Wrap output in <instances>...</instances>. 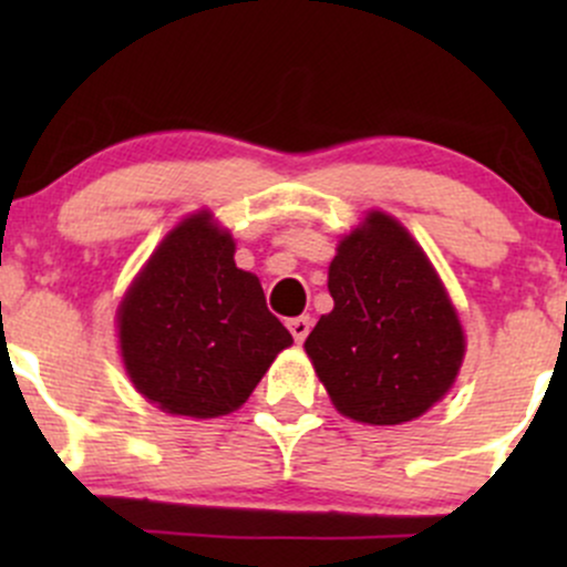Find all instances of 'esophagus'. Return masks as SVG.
<instances>
[{
  "mask_svg": "<svg viewBox=\"0 0 567 567\" xmlns=\"http://www.w3.org/2000/svg\"><path fill=\"white\" fill-rule=\"evenodd\" d=\"M288 330L292 333V338H296V343H303L311 330V320L309 317H292V320H288Z\"/></svg>",
  "mask_w": 567,
  "mask_h": 567,
  "instance_id": "obj_1",
  "label": "esophagus"
}]
</instances>
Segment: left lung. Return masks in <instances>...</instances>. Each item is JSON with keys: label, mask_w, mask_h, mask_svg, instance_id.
<instances>
[{"label": "left lung", "mask_w": 567, "mask_h": 567, "mask_svg": "<svg viewBox=\"0 0 567 567\" xmlns=\"http://www.w3.org/2000/svg\"><path fill=\"white\" fill-rule=\"evenodd\" d=\"M333 311L303 349L338 413L394 426L451 392L464 330L445 285L400 220L368 213L338 245L328 271Z\"/></svg>", "instance_id": "left-lung-1"}]
</instances>
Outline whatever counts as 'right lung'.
Returning a JSON list of instances; mask_svg holds the SVG:
<instances>
[{"mask_svg": "<svg viewBox=\"0 0 567 567\" xmlns=\"http://www.w3.org/2000/svg\"><path fill=\"white\" fill-rule=\"evenodd\" d=\"M116 328L133 386L188 419L237 410L292 343L258 277L234 264L231 234L207 210L162 239L122 298Z\"/></svg>", "mask_w": 567, "mask_h": 567, "instance_id": "add662e5", "label": "right lung"}]
</instances>
